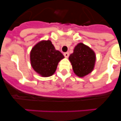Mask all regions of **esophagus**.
<instances>
[{
    "instance_id": "1",
    "label": "esophagus",
    "mask_w": 121,
    "mask_h": 121,
    "mask_svg": "<svg viewBox=\"0 0 121 121\" xmlns=\"http://www.w3.org/2000/svg\"><path fill=\"white\" fill-rule=\"evenodd\" d=\"M64 55L65 57H68L69 56V53L68 52H66V53H64Z\"/></svg>"
}]
</instances>
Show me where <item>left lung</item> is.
<instances>
[{
	"label": "left lung",
	"instance_id": "1",
	"mask_svg": "<svg viewBox=\"0 0 121 121\" xmlns=\"http://www.w3.org/2000/svg\"><path fill=\"white\" fill-rule=\"evenodd\" d=\"M69 60L74 73L78 77H83L94 69L96 56L91 48L80 43L75 47Z\"/></svg>",
	"mask_w": 121,
	"mask_h": 121
}]
</instances>
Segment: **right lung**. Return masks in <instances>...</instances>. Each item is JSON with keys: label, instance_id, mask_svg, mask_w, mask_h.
Segmentation results:
<instances>
[{"label": "right lung", "instance_id": "add662e5", "mask_svg": "<svg viewBox=\"0 0 121 121\" xmlns=\"http://www.w3.org/2000/svg\"><path fill=\"white\" fill-rule=\"evenodd\" d=\"M63 58L64 55L55 49L50 40L39 42L33 47L30 54L32 68L38 74L45 77L55 73L58 63Z\"/></svg>", "mask_w": 121, "mask_h": 121}]
</instances>
